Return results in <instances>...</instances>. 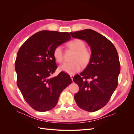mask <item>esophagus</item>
<instances>
[{
  "label": "esophagus",
  "instance_id": "1",
  "mask_svg": "<svg viewBox=\"0 0 134 134\" xmlns=\"http://www.w3.org/2000/svg\"><path fill=\"white\" fill-rule=\"evenodd\" d=\"M70 78H71V80H72H72H73L74 75H70Z\"/></svg>",
  "mask_w": 134,
  "mask_h": 134
}]
</instances>
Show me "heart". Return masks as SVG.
Here are the masks:
<instances>
[{"label":"heart","mask_w":134,"mask_h":134,"mask_svg":"<svg viewBox=\"0 0 134 134\" xmlns=\"http://www.w3.org/2000/svg\"><path fill=\"white\" fill-rule=\"evenodd\" d=\"M68 46L75 51L70 63H65L59 67V69L69 74H73L87 67L92 60V52L86 47V43L83 40L75 38L68 43ZM53 56L56 62L60 63L64 60V51L62 46H56L53 51Z\"/></svg>","instance_id":"1"}]
</instances>
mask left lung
Returning <instances> with one entry per match:
<instances>
[{
	"label": "left lung",
	"mask_w": 134,
	"mask_h": 134,
	"mask_svg": "<svg viewBox=\"0 0 134 134\" xmlns=\"http://www.w3.org/2000/svg\"><path fill=\"white\" fill-rule=\"evenodd\" d=\"M70 35L86 41L92 54L90 64L73 78L79 89L74 99L81 109L95 112L106 106L118 85L120 72L118 53L109 40L93 30L70 32Z\"/></svg>",
	"instance_id": "8db88e82"
}]
</instances>
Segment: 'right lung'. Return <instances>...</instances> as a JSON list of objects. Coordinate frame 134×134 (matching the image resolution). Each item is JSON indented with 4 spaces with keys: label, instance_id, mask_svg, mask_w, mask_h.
Masks as SVG:
<instances>
[{
    "label": "right lung",
    "instance_id": "1",
    "mask_svg": "<svg viewBox=\"0 0 134 134\" xmlns=\"http://www.w3.org/2000/svg\"><path fill=\"white\" fill-rule=\"evenodd\" d=\"M70 38L68 32L44 30L32 35L19 48L15 62L17 84L35 110L45 112L54 108L61 93L71 83L70 76L63 71L51 77L57 69L54 48Z\"/></svg>",
    "mask_w": 134,
    "mask_h": 134
}]
</instances>
